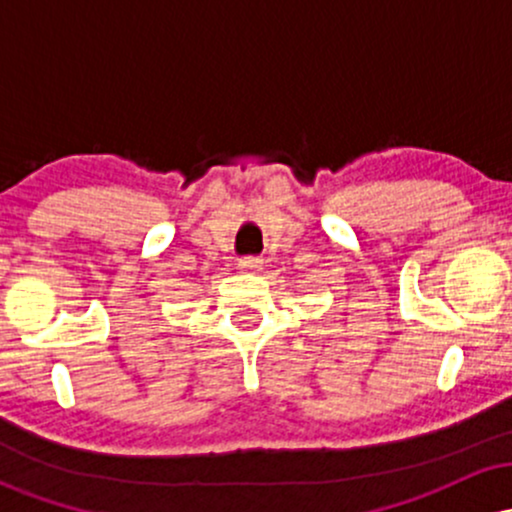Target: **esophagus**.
<instances>
[{
  "mask_svg": "<svg viewBox=\"0 0 512 512\" xmlns=\"http://www.w3.org/2000/svg\"><path fill=\"white\" fill-rule=\"evenodd\" d=\"M238 269H243V272H260L262 260H257V257H243L238 262Z\"/></svg>",
  "mask_w": 512,
  "mask_h": 512,
  "instance_id": "esophagus-1",
  "label": "esophagus"
}]
</instances>
